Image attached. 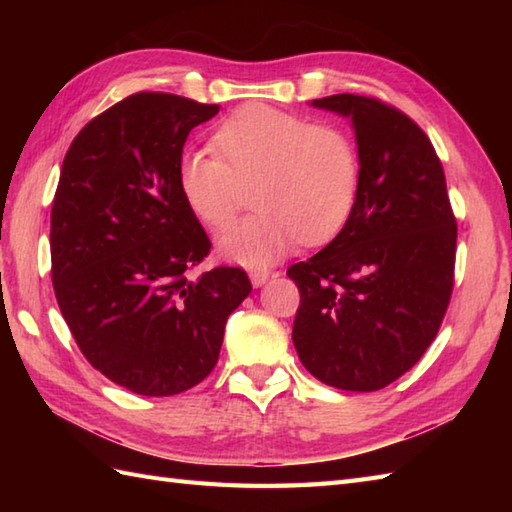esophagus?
Wrapping results in <instances>:
<instances>
[{"label":"esophagus","instance_id":"esophagus-1","mask_svg":"<svg viewBox=\"0 0 512 512\" xmlns=\"http://www.w3.org/2000/svg\"><path fill=\"white\" fill-rule=\"evenodd\" d=\"M270 277H273V270H250V281H253L255 288L264 286Z\"/></svg>","mask_w":512,"mask_h":512}]
</instances>
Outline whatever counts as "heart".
I'll list each match as a JSON object with an SVG mask.
<instances>
[{
  "label": "heart",
  "instance_id": "1",
  "mask_svg": "<svg viewBox=\"0 0 512 512\" xmlns=\"http://www.w3.org/2000/svg\"><path fill=\"white\" fill-rule=\"evenodd\" d=\"M211 145L217 157L204 149L182 151L178 187L211 231L233 222L248 191L255 211L217 242L226 262L266 268L299 239L306 246L330 242L350 220L361 165L341 127L250 103L215 129Z\"/></svg>",
  "mask_w": 512,
  "mask_h": 512
}]
</instances>
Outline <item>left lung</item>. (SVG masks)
<instances>
[{
    "mask_svg": "<svg viewBox=\"0 0 512 512\" xmlns=\"http://www.w3.org/2000/svg\"><path fill=\"white\" fill-rule=\"evenodd\" d=\"M352 118L361 182L332 242L288 268L301 292L292 343L303 367L345 391H376L420 361L449 308L458 224L427 134L372 96L312 101Z\"/></svg>",
    "mask_w": 512,
    "mask_h": 512,
    "instance_id": "left-lung-1",
    "label": "left lung"
}]
</instances>
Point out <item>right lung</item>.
<instances>
[{
    "label": "right lung",
    "mask_w": 512,
    "mask_h": 512,
    "mask_svg": "<svg viewBox=\"0 0 512 512\" xmlns=\"http://www.w3.org/2000/svg\"><path fill=\"white\" fill-rule=\"evenodd\" d=\"M217 112L138 92L92 118L63 158L50 215L54 295L90 365L140 396L202 383L228 314L253 290L242 268L191 277L211 242L182 198L178 160L191 129Z\"/></svg>",
    "instance_id": "right-lung-1"
}]
</instances>
